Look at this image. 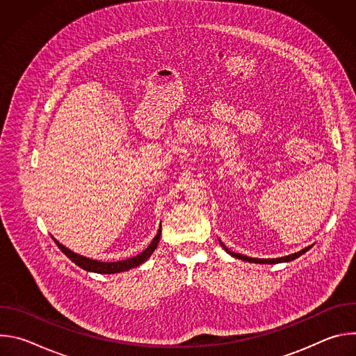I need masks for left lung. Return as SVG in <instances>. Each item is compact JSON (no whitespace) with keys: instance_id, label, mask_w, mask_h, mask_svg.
I'll list each match as a JSON object with an SVG mask.
<instances>
[{"instance_id":"1","label":"left lung","mask_w":356,"mask_h":356,"mask_svg":"<svg viewBox=\"0 0 356 356\" xmlns=\"http://www.w3.org/2000/svg\"><path fill=\"white\" fill-rule=\"evenodd\" d=\"M221 243V246L229 253L231 257H234V258H236V259H242V261H245V262H252V264H280V262H290V261H294L296 258H298V257H301L302 253H306L312 246H307V248H304V249H301V250H298V252H296V253H291V255H287V257H283V258H276V259H258V258H249V257H245V255H241V253H235V252H231L222 242H220Z\"/></svg>"}]
</instances>
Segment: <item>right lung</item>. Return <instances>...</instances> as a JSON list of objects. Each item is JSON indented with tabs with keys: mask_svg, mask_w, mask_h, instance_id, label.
Listing matches in <instances>:
<instances>
[{
	"mask_svg": "<svg viewBox=\"0 0 356 356\" xmlns=\"http://www.w3.org/2000/svg\"><path fill=\"white\" fill-rule=\"evenodd\" d=\"M162 228V227H161ZM159 228L158 234L155 235V238L152 239L150 245L143 250L140 252L139 255L134 257V258H129V259H125V261H120V262H99V261H94V259H88L86 257H81V255H77V253H74L73 250L67 249L66 246H63L59 241H56L55 238V242L56 245L59 246V249L65 253V255L72 261L74 262L77 266H80L81 269L87 270V272H94V273H103V275H111V273H120V272H125V270H129L132 268H136L139 265H142L152 253H154V250L156 249L159 241H161V234H162V229Z\"/></svg>",
	"mask_w": 356,
	"mask_h": 356,
	"instance_id": "obj_1",
	"label": "right lung"
}]
</instances>
